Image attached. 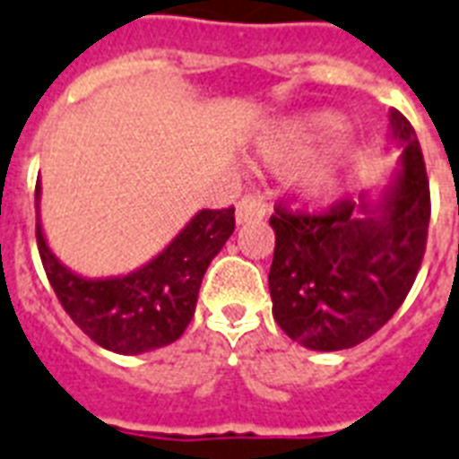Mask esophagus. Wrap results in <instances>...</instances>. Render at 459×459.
Masks as SVG:
<instances>
[{"label":"esophagus","instance_id":"obj_1","mask_svg":"<svg viewBox=\"0 0 459 459\" xmlns=\"http://www.w3.org/2000/svg\"><path fill=\"white\" fill-rule=\"evenodd\" d=\"M267 215V206L263 196L258 194H248L237 204V225H244V222H251V220H263Z\"/></svg>","mask_w":459,"mask_h":459}]
</instances>
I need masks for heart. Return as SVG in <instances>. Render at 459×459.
Returning <instances> with one entry per match:
<instances>
[{"instance_id": "b5f03b06", "label": "heart", "mask_w": 459, "mask_h": 459, "mask_svg": "<svg viewBox=\"0 0 459 459\" xmlns=\"http://www.w3.org/2000/svg\"><path fill=\"white\" fill-rule=\"evenodd\" d=\"M343 127L339 113L313 111L299 118L284 120L267 132L263 139V153L273 166L287 168L307 159L310 153L327 139H332ZM303 194L313 201L329 199L339 186V160H329L307 172L303 182Z\"/></svg>"}]
</instances>
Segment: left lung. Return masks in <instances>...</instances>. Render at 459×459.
Segmentation results:
<instances>
[{
    "instance_id": "8db88e82",
    "label": "left lung",
    "mask_w": 459,
    "mask_h": 459,
    "mask_svg": "<svg viewBox=\"0 0 459 459\" xmlns=\"http://www.w3.org/2000/svg\"><path fill=\"white\" fill-rule=\"evenodd\" d=\"M388 139L401 159L386 185L317 215L277 211L270 267L273 315L310 351L353 348L401 307L424 258L429 179L408 118L388 111Z\"/></svg>"
}]
</instances>
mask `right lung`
<instances>
[{
	"mask_svg": "<svg viewBox=\"0 0 459 459\" xmlns=\"http://www.w3.org/2000/svg\"><path fill=\"white\" fill-rule=\"evenodd\" d=\"M38 248L44 273L71 320L106 351L142 355L178 341L192 322L201 280L234 232V208L199 211L159 255L116 277H82L54 255L39 220Z\"/></svg>",
	"mask_w": 459,
	"mask_h": 459,
	"instance_id": "obj_1",
	"label": "right lung"
}]
</instances>
